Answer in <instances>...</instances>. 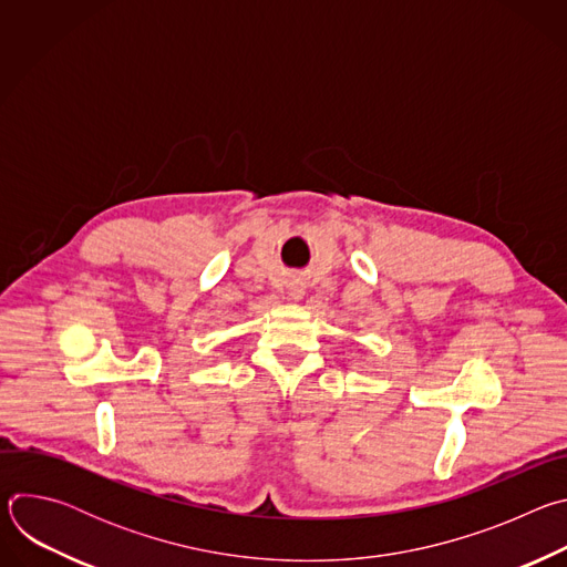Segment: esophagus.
I'll list each match as a JSON object with an SVG mask.
<instances>
[{"instance_id": "obj_1", "label": "esophagus", "mask_w": 567, "mask_h": 567, "mask_svg": "<svg viewBox=\"0 0 567 567\" xmlns=\"http://www.w3.org/2000/svg\"><path fill=\"white\" fill-rule=\"evenodd\" d=\"M293 296H300V289H293Z\"/></svg>"}]
</instances>
